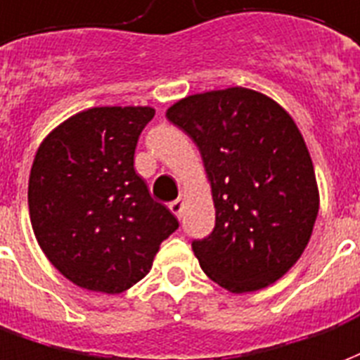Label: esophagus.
I'll use <instances>...</instances> for the list:
<instances>
[{
  "mask_svg": "<svg viewBox=\"0 0 360 360\" xmlns=\"http://www.w3.org/2000/svg\"><path fill=\"white\" fill-rule=\"evenodd\" d=\"M169 209L174 212L176 217H180V214H182V211H184V201H182V199H174V201H172V203L169 205Z\"/></svg>",
  "mask_w": 360,
  "mask_h": 360,
  "instance_id": "1",
  "label": "esophagus"
}]
</instances>
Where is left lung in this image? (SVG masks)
<instances>
[{"label":"left lung","instance_id":"8db88e82","mask_svg":"<svg viewBox=\"0 0 360 360\" xmlns=\"http://www.w3.org/2000/svg\"><path fill=\"white\" fill-rule=\"evenodd\" d=\"M167 119L199 148L214 228L191 241L212 282L232 293L263 290L297 263L319 214L313 161L293 119L248 88L180 99Z\"/></svg>","mask_w":360,"mask_h":360}]
</instances>
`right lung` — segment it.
I'll return each instance as SVG.
<instances>
[{
  "instance_id": "obj_1",
  "label": "right lung",
  "mask_w": 360,
  "mask_h": 360,
  "mask_svg": "<svg viewBox=\"0 0 360 360\" xmlns=\"http://www.w3.org/2000/svg\"><path fill=\"white\" fill-rule=\"evenodd\" d=\"M151 107H94L41 141L28 180L30 222L55 269L84 290L120 293L146 276L178 220L134 169Z\"/></svg>"
}]
</instances>
